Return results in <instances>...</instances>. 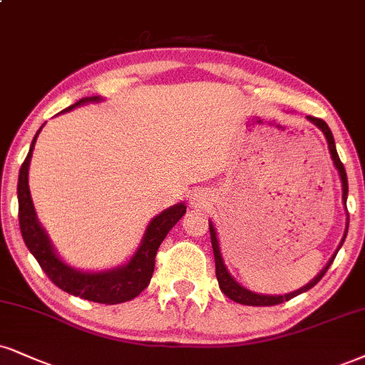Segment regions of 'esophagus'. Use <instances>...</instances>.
Wrapping results in <instances>:
<instances>
[{
  "label": "esophagus",
  "instance_id": "esophagus-1",
  "mask_svg": "<svg viewBox=\"0 0 365 365\" xmlns=\"http://www.w3.org/2000/svg\"><path fill=\"white\" fill-rule=\"evenodd\" d=\"M190 205H191V208H195V210L205 208V206H206V196L201 191L192 192V195L190 196Z\"/></svg>",
  "mask_w": 365,
  "mask_h": 365
}]
</instances>
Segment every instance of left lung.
Returning a JSON list of instances; mask_svg holds the SVG:
<instances>
[{
    "label": "left lung",
    "instance_id": "8db88e82",
    "mask_svg": "<svg viewBox=\"0 0 365 365\" xmlns=\"http://www.w3.org/2000/svg\"><path fill=\"white\" fill-rule=\"evenodd\" d=\"M308 120L312 121L313 125H317L318 128L322 130L323 135H325L327 138V143H328V150H330V157L331 160H334V165L335 169L339 170V175H340V182H341V203H344L345 210H347V195H349V182H347V173H345V168L344 164L340 162V157L336 154V147H335V140H334V135H331V130L328 128V125L325 121L320 120V118H314V116H308ZM347 232H349V213H347V225H345V233H344V238H341V242L339 244V249L335 250V254L331 255L330 260H328L325 267L322 269L320 272L314 276L312 281L308 282L307 286L299 287V289L292 291V292H287V294H260V292H254L250 289H247L240 284V282H237L233 276L230 274V271L227 269V265H225V260H223V255H222V250H220V244H218V237H217V230H215V225L213 222H210V235H211V245H213V254H215V267H217V279H218V284H220V289L223 291L225 296H228V298L235 301V303H240V304H247V307H272V304H281L284 303V301H289L291 298H294V296L301 294V292H307L308 289H312V287L317 284L320 279L325 276V272L328 271V267H330L331 262L335 260V255L336 252L340 250V247L344 245V240L345 237H347Z\"/></svg>",
    "mask_w": 365,
    "mask_h": 365
}]
</instances>
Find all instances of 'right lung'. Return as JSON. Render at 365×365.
I'll use <instances>...</instances> for the list:
<instances>
[{"mask_svg": "<svg viewBox=\"0 0 365 365\" xmlns=\"http://www.w3.org/2000/svg\"><path fill=\"white\" fill-rule=\"evenodd\" d=\"M100 101H103V98L100 96L83 98V100L66 108L61 113L88 105V103ZM43 125L38 128L37 135L31 140L29 155L21 164L20 175H18V220H20V230L25 245L29 247L31 255L37 259L40 267L43 269V272L47 274L53 284L61 287L62 291L69 292V294L103 304H118L137 298L150 282L155 267V254L159 250L162 240L168 237L170 228L184 217L186 205L178 203L169 206L168 210L162 211L155 218H152L150 223L147 225L140 245L135 250L128 262L121 264L118 267L106 269V271H81V269L73 267V265H69L58 257L47 232L38 222L34 201H31L30 196L29 169L31 152H34L35 142H37V137Z\"/></svg>", "mask_w": 365, "mask_h": 365, "instance_id": "right-lung-1", "label": "right lung"}]
</instances>
